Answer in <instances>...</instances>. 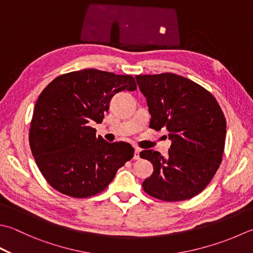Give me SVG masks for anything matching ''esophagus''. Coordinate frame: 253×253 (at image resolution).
<instances>
[{"label":"esophagus","instance_id":"esophagus-1","mask_svg":"<svg viewBox=\"0 0 253 253\" xmlns=\"http://www.w3.org/2000/svg\"><path fill=\"white\" fill-rule=\"evenodd\" d=\"M140 149L139 148H136L135 149V156H133V160H139L140 159Z\"/></svg>","mask_w":253,"mask_h":253}]
</instances>
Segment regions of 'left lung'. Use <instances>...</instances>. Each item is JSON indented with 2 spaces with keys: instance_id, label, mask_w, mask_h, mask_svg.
I'll return each instance as SVG.
<instances>
[{
  "instance_id": "8db88e82",
  "label": "left lung",
  "mask_w": 253,
  "mask_h": 253,
  "mask_svg": "<svg viewBox=\"0 0 253 253\" xmlns=\"http://www.w3.org/2000/svg\"><path fill=\"white\" fill-rule=\"evenodd\" d=\"M151 115L150 128L169 131V155L143 150L153 173L143 191L166 202L192 199L209 185L222 160L226 118L219 104L200 84L174 73L136 76Z\"/></svg>"
}]
</instances>
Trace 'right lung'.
Returning a JSON list of instances; mask_svg holds the SVG:
<instances>
[{
    "label": "right lung",
    "mask_w": 253,
    "mask_h": 253,
    "mask_svg": "<svg viewBox=\"0 0 253 253\" xmlns=\"http://www.w3.org/2000/svg\"><path fill=\"white\" fill-rule=\"evenodd\" d=\"M131 76L84 69L54 79L41 93L29 128L37 166L54 190L72 197L101 193L133 157L128 142H107L90 125L102 123L116 93L136 90Z\"/></svg>",
    "instance_id": "obj_1"
}]
</instances>
